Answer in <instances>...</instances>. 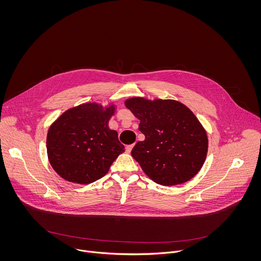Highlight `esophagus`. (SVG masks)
I'll list each match as a JSON object with an SVG mask.
<instances>
[{"label": "esophagus", "instance_id": "34e87169", "mask_svg": "<svg viewBox=\"0 0 261 261\" xmlns=\"http://www.w3.org/2000/svg\"><path fill=\"white\" fill-rule=\"evenodd\" d=\"M133 148H134V145H128V146H126V147H125V151L129 153V152L132 151Z\"/></svg>", "mask_w": 261, "mask_h": 261}]
</instances>
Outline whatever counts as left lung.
<instances>
[{"mask_svg": "<svg viewBox=\"0 0 261 261\" xmlns=\"http://www.w3.org/2000/svg\"><path fill=\"white\" fill-rule=\"evenodd\" d=\"M125 107L141 120L139 129L146 139L137 143L132 155L149 179L174 186L197 175L207 156L208 139L186 106L172 99L134 97Z\"/></svg>", "mask_w": 261, "mask_h": 261, "instance_id": "left-lung-1", "label": "left lung"}]
</instances>
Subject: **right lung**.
I'll return each instance as SVG.
<instances>
[{
  "label": "right lung",
  "instance_id": "add662e5",
  "mask_svg": "<svg viewBox=\"0 0 261 261\" xmlns=\"http://www.w3.org/2000/svg\"><path fill=\"white\" fill-rule=\"evenodd\" d=\"M113 106L86 103L64 112L49 128L47 153L54 171L66 181L90 184L108 174L124 151L117 133L109 128Z\"/></svg>",
  "mask_w": 261,
  "mask_h": 261
}]
</instances>
